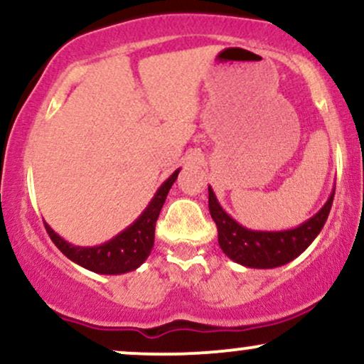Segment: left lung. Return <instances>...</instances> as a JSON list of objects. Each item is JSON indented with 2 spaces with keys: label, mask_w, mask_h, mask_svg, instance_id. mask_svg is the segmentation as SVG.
<instances>
[{
  "label": "left lung",
  "mask_w": 364,
  "mask_h": 364,
  "mask_svg": "<svg viewBox=\"0 0 364 364\" xmlns=\"http://www.w3.org/2000/svg\"><path fill=\"white\" fill-rule=\"evenodd\" d=\"M333 193L336 186L323 207L296 228L281 229V231H260V229L245 228L236 219H232L219 203L214 190L208 186V208L219 231L220 250L232 262L248 269H275L286 265L299 257L320 235L332 207Z\"/></svg>",
  "instance_id": "8db88e82"
}]
</instances>
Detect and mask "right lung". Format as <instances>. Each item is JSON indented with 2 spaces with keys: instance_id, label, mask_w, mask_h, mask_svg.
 Wrapping results in <instances>:
<instances>
[{
  "instance_id": "1",
  "label": "right lung",
  "mask_w": 364,
  "mask_h": 364,
  "mask_svg": "<svg viewBox=\"0 0 364 364\" xmlns=\"http://www.w3.org/2000/svg\"><path fill=\"white\" fill-rule=\"evenodd\" d=\"M179 174V169L174 171L171 176L159 186L156 195L144 208V212L128 225L127 229L112 236L109 241L95 246H77L68 243L54 229L46 224V231L58 250L68 257L70 260L90 270V272L102 275H119L136 270L147 260V257L154 248V232H156V223L159 212L166 202L171 186L174 185Z\"/></svg>"
}]
</instances>
